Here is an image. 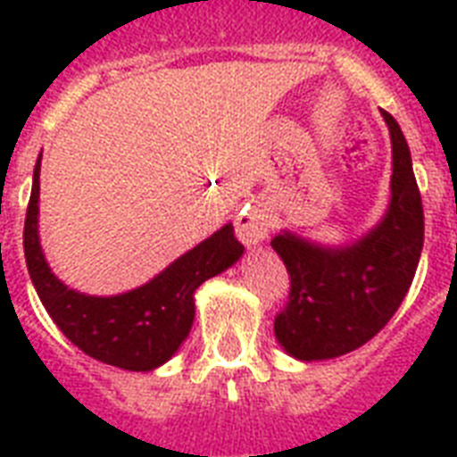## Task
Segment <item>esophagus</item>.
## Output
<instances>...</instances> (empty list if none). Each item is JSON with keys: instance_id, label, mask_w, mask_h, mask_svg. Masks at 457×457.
<instances>
[{"instance_id": "34e87169", "label": "esophagus", "mask_w": 457, "mask_h": 457, "mask_svg": "<svg viewBox=\"0 0 457 457\" xmlns=\"http://www.w3.org/2000/svg\"><path fill=\"white\" fill-rule=\"evenodd\" d=\"M270 215L263 213V211H244V213L237 215V235L242 239L246 246H253L268 235V229H270Z\"/></svg>"}]
</instances>
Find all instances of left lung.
<instances>
[{
	"mask_svg": "<svg viewBox=\"0 0 457 457\" xmlns=\"http://www.w3.org/2000/svg\"><path fill=\"white\" fill-rule=\"evenodd\" d=\"M391 204L375 229L348 246H320L292 232L272 239L289 272V301L275 337L299 361H329L368 344L411 289L425 244V211L411 149L391 113Z\"/></svg>",
	"mask_w": 457,
	"mask_h": 457,
	"instance_id": "1",
	"label": "left lung"
}]
</instances>
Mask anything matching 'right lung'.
<instances>
[{
    "instance_id": "1",
    "label": "right lung",
    "mask_w": 457,
    "mask_h": 457,
    "mask_svg": "<svg viewBox=\"0 0 457 457\" xmlns=\"http://www.w3.org/2000/svg\"><path fill=\"white\" fill-rule=\"evenodd\" d=\"M39 158L32 172V192L23 229L25 263L39 301L56 327L66 334V339L73 341L89 358L132 372H149L163 365L192 329L194 292L206 279L235 265L244 253L235 228L225 225L218 229L206 242L168 265L152 282L132 292L118 296H87L68 289L56 279L39 246Z\"/></svg>"
}]
</instances>
